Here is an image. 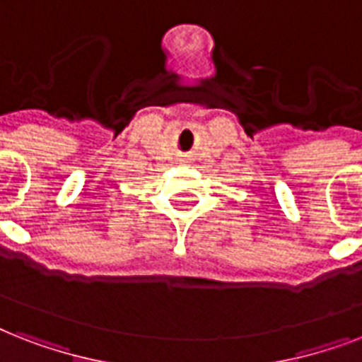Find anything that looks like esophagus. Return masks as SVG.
I'll list each match as a JSON object with an SVG mask.
<instances>
[{"mask_svg": "<svg viewBox=\"0 0 362 362\" xmlns=\"http://www.w3.org/2000/svg\"><path fill=\"white\" fill-rule=\"evenodd\" d=\"M182 161H186V159H182Z\"/></svg>", "mask_w": 362, "mask_h": 362, "instance_id": "obj_1", "label": "esophagus"}]
</instances>
